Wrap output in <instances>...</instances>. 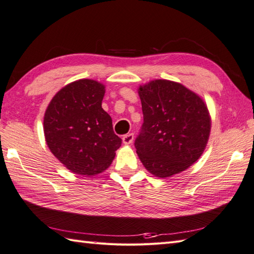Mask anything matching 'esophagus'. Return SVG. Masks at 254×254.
Wrapping results in <instances>:
<instances>
[{
  "mask_svg": "<svg viewBox=\"0 0 254 254\" xmlns=\"http://www.w3.org/2000/svg\"><path fill=\"white\" fill-rule=\"evenodd\" d=\"M133 141V133H128L123 137V142L125 144H130Z\"/></svg>",
  "mask_w": 254,
  "mask_h": 254,
  "instance_id": "34e87169",
  "label": "esophagus"
}]
</instances>
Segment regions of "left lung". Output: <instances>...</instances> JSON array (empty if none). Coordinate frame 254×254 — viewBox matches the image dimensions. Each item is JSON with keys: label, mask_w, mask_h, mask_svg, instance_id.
I'll return each instance as SVG.
<instances>
[{"label": "left lung", "mask_w": 254, "mask_h": 254, "mask_svg": "<svg viewBox=\"0 0 254 254\" xmlns=\"http://www.w3.org/2000/svg\"><path fill=\"white\" fill-rule=\"evenodd\" d=\"M143 124L134 141L141 163L152 175L168 178L200 157L211 129L202 99L180 83L151 80L140 86Z\"/></svg>", "instance_id": "1"}]
</instances>
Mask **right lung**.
Wrapping results in <instances>:
<instances>
[{
    "label": "right lung",
    "instance_id": "right-lung-1",
    "mask_svg": "<svg viewBox=\"0 0 254 254\" xmlns=\"http://www.w3.org/2000/svg\"><path fill=\"white\" fill-rule=\"evenodd\" d=\"M104 88L94 79L75 80L61 88L46 109V143L74 174H100L113 162L122 144L113 131L112 119L101 107Z\"/></svg>",
    "mask_w": 254,
    "mask_h": 254
}]
</instances>
